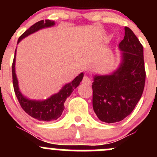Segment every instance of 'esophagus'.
Here are the masks:
<instances>
[{"instance_id":"34e87169","label":"esophagus","mask_w":157,"mask_h":157,"mask_svg":"<svg viewBox=\"0 0 157 157\" xmlns=\"http://www.w3.org/2000/svg\"><path fill=\"white\" fill-rule=\"evenodd\" d=\"M82 83L86 84V85H91V80L88 76H84L82 79Z\"/></svg>"}]
</instances>
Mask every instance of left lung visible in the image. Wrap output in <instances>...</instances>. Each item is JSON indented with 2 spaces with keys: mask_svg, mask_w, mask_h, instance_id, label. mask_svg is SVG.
Segmentation results:
<instances>
[{
  "mask_svg": "<svg viewBox=\"0 0 157 157\" xmlns=\"http://www.w3.org/2000/svg\"><path fill=\"white\" fill-rule=\"evenodd\" d=\"M119 44L121 62L110 75H96L93 82V108L101 121L116 123L133 112L145 87L143 46L129 27Z\"/></svg>",
  "mask_w": 157,
  "mask_h": 157,
  "instance_id": "obj_1",
  "label": "left lung"
}]
</instances>
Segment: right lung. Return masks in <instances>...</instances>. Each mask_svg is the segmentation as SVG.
I'll use <instances>...</instances> for the list:
<instances>
[{"label": "right lung", "mask_w": 157, "mask_h": 157, "mask_svg": "<svg viewBox=\"0 0 157 157\" xmlns=\"http://www.w3.org/2000/svg\"><path fill=\"white\" fill-rule=\"evenodd\" d=\"M55 22L47 19V20H41L37 22L34 25L27 30L19 37L18 43L34 32L41 29L47 28V27H53ZM16 49L15 52L13 63H12V82L15 94L16 95L18 101L21 105L22 109L27 112L29 116L34 118L35 120L39 121H52L56 120L60 117L64 109V102L71 94L75 89L79 86L80 82L83 78L84 74L81 73L74 80L71 82L65 84L60 90L56 94H53L51 97L45 100H31L25 97L20 90H19V82L16 74Z\"/></svg>", "instance_id": "obj_1"}]
</instances>
